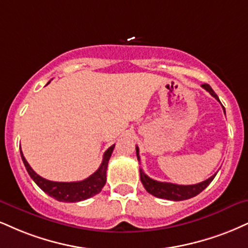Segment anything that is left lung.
<instances>
[{"instance_id": "obj_1", "label": "left lung", "mask_w": 248, "mask_h": 248, "mask_svg": "<svg viewBox=\"0 0 248 248\" xmlns=\"http://www.w3.org/2000/svg\"><path fill=\"white\" fill-rule=\"evenodd\" d=\"M202 88L204 90H207L209 93L213 95L215 99L219 101L217 94L215 93V91L211 89L209 84H202ZM220 103V101H219ZM224 109V107H223ZM225 113V109H224ZM136 156L137 160L140 162V154H139V147H136ZM217 173H215L214 175H211L209 179L202 181V183L195 184V185H175L171 183H160V181L154 180V179L149 178L142 169H140V177H141V181L144 186V188L147 189L148 193H150L151 195L156 196L159 199H165V200H171V201H183V200H188L190 198H194L198 194H200L204 188H207V186L211 181L214 180L215 175Z\"/></svg>"}]
</instances>
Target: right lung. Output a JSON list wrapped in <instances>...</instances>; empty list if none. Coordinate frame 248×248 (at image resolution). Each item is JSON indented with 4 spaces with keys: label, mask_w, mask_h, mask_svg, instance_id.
Instances as JSON below:
<instances>
[{
    "label": "right lung",
    "mask_w": 248,
    "mask_h": 248,
    "mask_svg": "<svg viewBox=\"0 0 248 248\" xmlns=\"http://www.w3.org/2000/svg\"><path fill=\"white\" fill-rule=\"evenodd\" d=\"M114 147L115 144H113L112 147H109L105 151L101 165L93 174H91L90 177L82 181H73V183H58V181H50L40 177V175L37 174L32 170L31 166L29 165V163L26 162L22 150H20V156H22V160L24 165H25L26 171L30 174V177L33 179L34 183L45 193L48 194L49 196H52V198H54L55 200L61 202H79L83 201V200L90 199L92 196H94L95 194L99 193L103 189V187L105 186L107 165H108V160L111 158Z\"/></svg>",
    "instance_id": "add662e5"
}]
</instances>
